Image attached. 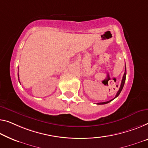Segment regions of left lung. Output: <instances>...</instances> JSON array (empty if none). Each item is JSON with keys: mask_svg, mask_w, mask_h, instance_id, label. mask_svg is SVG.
Returning a JSON list of instances; mask_svg holds the SVG:
<instances>
[{"mask_svg": "<svg viewBox=\"0 0 148 148\" xmlns=\"http://www.w3.org/2000/svg\"><path fill=\"white\" fill-rule=\"evenodd\" d=\"M125 77H126V68H125V72H124V74H123V78H122V83H121V85H120V89H119V90L118 91V92H117L115 98H116V97H118V96H119V94H120V92H122V89H123V86H124V83H125ZM114 99H113V100H114ZM110 100V101H108V102H100V103H98V104H106V103H109L110 102H111V101H112V100Z\"/></svg>", "mask_w": 148, "mask_h": 148, "instance_id": "left-lung-1", "label": "left lung"}]
</instances>
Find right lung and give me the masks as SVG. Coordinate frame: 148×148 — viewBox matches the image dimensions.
<instances>
[{"mask_svg": "<svg viewBox=\"0 0 148 148\" xmlns=\"http://www.w3.org/2000/svg\"><path fill=\"white\" fill-rule=\"evenodd\" d=\"M18 80H19V76H18ZM20 82V81H19Z\"/></svg>", "mask_w": 148, "mask_h": 148, "instance_id": "right-lung-1", "label": "right lung"}]
</instances>
